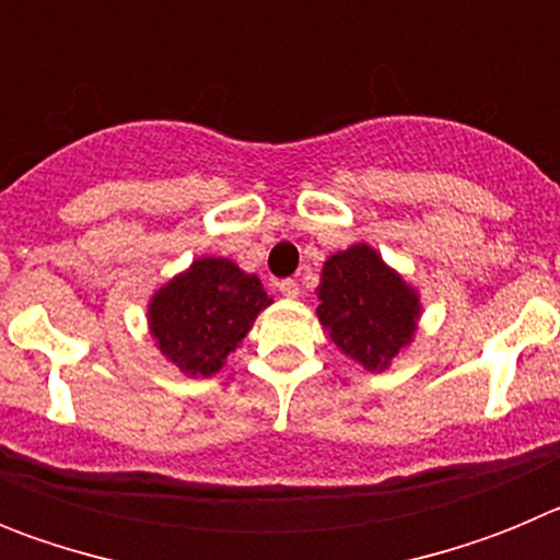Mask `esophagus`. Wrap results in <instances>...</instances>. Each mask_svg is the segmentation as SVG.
Segmentation results:
<instances>
[{"instance_id": "obj_1", "label": "esophagus", "mask_w": 560, "mask_h": 560, "mask_svg": "<svg viewBox=\"0 0 560 560\" xmlns=\"http://www.w3.org/2000/svg\"><path fill=\"white\" fill-rule=\"evenodd\" d=\"M277 289H280V294H283L285 300H296V296H300V285H296L294 280H283Z\"/></svg>"}]
</instances>
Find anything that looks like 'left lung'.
I'll list each match as a JSON object with an SVG mask.
<instances>
[{
	"instance_id": "8db88e82",
	"label": "left lung",
	"mask_w": 560,
	"mask_h": 560,
	"mask_svg": "<svg viewBox=\"0 0 560 560\" xmlns=\"http://www.w3.org/2000/svg\"><path fill=\"white\" fill-rule=\"evenodd\" d=\"M316 316L330 341L370 373H384L415 339L418 289L370 244H353L325 260Z\"/></svg>"
}]
</instances>
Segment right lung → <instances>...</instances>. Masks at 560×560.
Listing matches in <instances>:
<instances>
[{
	"label": "right lung",
	"instance_id": "obj_1",
	"mask_svg": "<svg viewBox=\"0 0 560 560\" xmlns=\"http://www.w3.org/2000/svg\"><path fill=\"white\" fill-rule=\"evenodd\" d=\"M269 305L257 275L237 269L230 257H199L151 296L148 330L171 364L190 378H207L224 368Z\"/></svg>",
	"mask_w": 560,
	"mask_h": 560
}]
</instances>
